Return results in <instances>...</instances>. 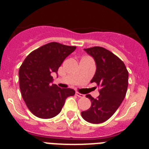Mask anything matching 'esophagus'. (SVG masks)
<instances>
[{"instance_id":"esophagus-1","label":"esophagus","mask_w":149,"mask_h":149,"mask_svg":"<svg viewBox=\"0 0 149 149\" xmlns=\"http://www.w3.org/2000/svg\"><path fill=\"white\" fill-rule=\"evenodd\" d=\"M75 94L77 97H79V98H84V97H85V95H84V94H81V93H77V92H76Z\"/></svg>"}]
</instances>
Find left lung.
I'll list each match as a JSON object with an SVG mask.
<instances>
[{"instance_id":"obj_1","label":"left lung","mask_w":149,"mask_h":149,"mask_svg":"<svg viewBox=\"0 0 149 149\" xmlns=\"http://www.w3.org/2000/svg\"><path fill=\"white\" fill-rule=\"evenodd\" d=\"M84 51L95 62V74L91 83H96L99 86L100 95L95 99L86 95L92 104L89 110L81 112V116L90 123H102L113 115L125 97L128 72L118 56L102 47L85 48Z\"/></svg>"}]
</instances>
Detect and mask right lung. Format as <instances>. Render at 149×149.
Listing matches in <instances>:
<instances>
[{"instance_id": "right-lung-1", "label": "right lung", "mask_w": 149, "mask_h": 149, "mask_svg": "<svg viewBox=\"0 0 149 149\" xmlns=\"http://www.w3.org/2000/svg\"><path fill=\"white\" fill-rule=\"evenodd\" d=\"M76 49L51 42L32 51L19 68V85L22 98L30 111L41 119H51L58 115L65 99L75 94L70 88L61 89L53 82L54 73L68 55Z\"/></svg>"}]
</instances>
